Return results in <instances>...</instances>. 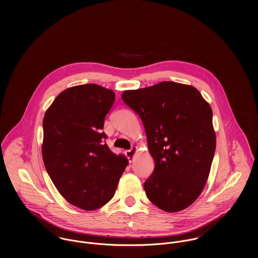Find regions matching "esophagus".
<instances>
[{
    "label": "esophagus",
    "mask_w": 258,
    "mask_h": 258,
    "mask_svg": "<svg viewBox=\"0 0 258 258\" xmlns=\"http://www.w3.org/2000/svg\"><path fill=\"white\" fill-rule=\"evenodd\" d=\"M137 152H138V148L137 147H132L129 151H127V156L130 160V162H132L134 160V157H135Z\"/></svg>",
    "instance_id": "esophagus-1"
}]
</instances>
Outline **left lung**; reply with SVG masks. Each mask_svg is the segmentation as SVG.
Wrapping results in <instances>:
<instances>
[{"label":"left lung","mask_w":258,"mask_h":258,"mask_svg":"<svg viewBox=\"0 0 258 258\" xmlns=\"http://www.w3.org/2000/svg\"><path fill=\"white\" fill-rule=\"evenodd\" d=\"M122 100L141 117L155 161L148 199L167 213L186 209L207 184L216 151L210 104L194 86L173 81L125 90Z\"/></svg>","instance_id":"8db88e82"}]
</instances>
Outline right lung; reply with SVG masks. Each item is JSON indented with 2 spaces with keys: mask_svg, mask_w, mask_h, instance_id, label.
<instances>
[{
  "mask_svg": "<svg viewBox=\"0 0 258 258\" xmlns=\"http://www.w3.org/2000/svg\"><path fill=\"white\" fill-rule=\"evenodd\" d=\"M115 93L89 83L63 90L45 112L42 159L59 194L85 211L113 198L128 160L111 151L102 132Z\"/></svg>",
  "mask_w": 258,
  "mask_h": 258,
  "instance_id": "add662e5",
  "label": "right lung"
}]
</instances>
